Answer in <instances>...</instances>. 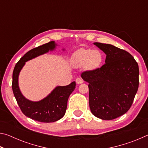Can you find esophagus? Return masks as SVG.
<instances>
[{"label":"esophagus","instance_id":"1","mask_svg":"<svg viewBox=\"0 0 148 148\" xmlns=\"http://www.w3.org/2000/svg\"><path fill=\"white\" fill-rule=\"evenodd\" d=\"M76 82L77 84H80L83 83L84 80L81 78H79V77H77V78H76Z\"/></svg>","mask_w":148,"mask_h":148}]
</instances>
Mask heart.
Segmentation results:
<instances>
[{
  "label": "heart",
  "mask_w": 148,
  "mask_h": 148,
  "mask_svg": "<svg viewBox=\"0 0 148 148\" xmlns=\"http://www.w3.org/2000/svg\"><path fill=\"white\" fill-rule=\"evenodd\" d=\"M102 60L101 52L96 49H81L74 56V61L77 65H87L89 69H95L101 64Z\"/></svg>",
  "instance_id": "heart-1"
}]
</instances>
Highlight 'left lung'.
I'll return each mask as SVG.
<instances>
[{
	"label": "left lung",
	"mask_w": 148,
	"mask_h": 148,
	"mask_svg": "<svg viewBox=\"0 0 148 148\" xmlns=\"http://www.w3.org/2000/svg\"><path fill=\"white\" fill-rule=\"evenodd\" d=\"M106 55L100 68L82 73L88 82L89 107L95 116L112 120L125 114L133 102L139 86V68L129 52L111 44L95 42Z\"/></svg>",
	"instance_id": "1"
}]
</instances>
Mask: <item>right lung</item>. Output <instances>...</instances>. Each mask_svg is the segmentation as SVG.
<instances>
[{
    "mask_svg": "<svg viewBox=\"0 0 148 148\" xmlns=\"http://www.w3.org/2000/svg\"><path fill=\"white\" fill-rule=\"evenodd\" d=\"M55 47V42L51 41L30 50L17 62L12 75V90L21 112L27 117L40 122H55L64 116L69 97L76 87V82L66 86L57 87L43 100L32 102L25 98L20 91L18 76L26 61L53 50Z\"/></svg>",
    "mask_w": 148,
    "mask_h": 148,
    "instance_id": "1",
    "label": "right lung"
}]
</instances>
